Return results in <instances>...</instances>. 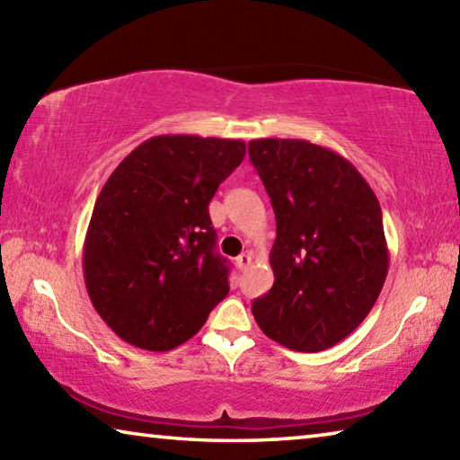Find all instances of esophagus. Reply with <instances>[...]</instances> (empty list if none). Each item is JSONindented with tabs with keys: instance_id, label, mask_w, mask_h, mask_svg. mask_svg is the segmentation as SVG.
<instances>
[{
	"instance_id": "obj_1",
	"label": "esophagus",
	"mask_w": 460,
	"mask_h": 460,
	"mask_svg": "<svg viewBox=\"0 0 460 460\" xmlns=\"http://www.w3.org/2000/svg\"><path fill=\"white\" fill-rule=\"evenodd\" d=\"M235 263H237V268H239V270H245V268L249 266V263H252V253L245 252V253L237 255V258H235Z\"/></svg>"
}]
</instances>
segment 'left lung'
I'll list each match as a JSON object with an SVG mask.
<instances>
[{
	"instance_id": "left-lung-1",
	"label": "left lung",
	"mask_w": 460,
	"mask_h": 460,
	"mask_svg": "<svg viewBox=\"0 0 460 460\" xmlns=\"http://www.w3.org/2000/svg\"><path fill=\"white\" fill-rule=\"evenodd\" d=\"M249 160L276 215L274 286L252 313L279 345L324 351L365 321L384 288L379 200L351 162L306 139H252Z\"/></svg>"
}]
</instances>
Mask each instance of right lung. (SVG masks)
<instances>
[{"label":"right lung","instance_id":"add662e5","mask_svg":"<svg viewBox=\"0 0 460 460\" xmlns=\"http://www.w3.org/2000/svg\"><path fill=\"white\" fill-rule=\"evenodd\" d=\"M245 155L241 139L155 136L101 189L83 247L89 298L119 339L170 351L229 292L208 202Z\"/></svg>","mask_w":460,"mask_h":460}]
</instances>
